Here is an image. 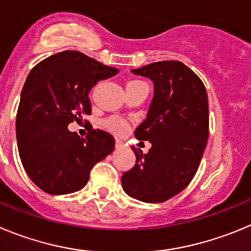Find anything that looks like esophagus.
<instances>
[{"instance_id":"esophagus-1","label":"esophagus","mask_w":251,"mask_h":251,"mask_svg":"<svg viewBox=\"0 0 251 251\" xmlns=\"http://www.w3.org/2000/svg\"><path fill=\"white\" fill-rule=\"evenodd\" d=\"M123 146H124V142L123 141H120V140H119V139L115 140V147H116V149H120V147H123Z\"/></svg>"}]
</instances>
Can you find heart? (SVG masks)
I'll return each instance as SVG.
<instances>
[{"instance_id": "heart-1", "label": "heart", "mask_w": 251, "mask_h": 251, "mask_svg": "<svg viewBox=\"0 0 251 251\" xmlns=\"http://www.w3.org/2000/svg\"><path fill=\"white\" fill-rule=\"evenodd\" d=\"M136 83H140V80H130L127 83V85ZM104 127L106 128L107 131H110L111 133H115V135H124V133L127 131V124H126L123 119L111 116V118H107L106 120L104 121Z\"/></svg>"}]
</instances>
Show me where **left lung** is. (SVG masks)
I'll list each match as a JSON object with an SVG mask.
<instances>
[{
    "label": "left lung",
    "instance_id": "8db88e82",
    "mask_svg": "<svg viewBox=\"0 0 251 251\" xmlns=\"http://www.w3.org/2000/svg\"><path fill=\"white\" fill-rule=\"evenodd\" d=\"M153 81L147 119L136 128L137 140L150 141L149 153L132 147L136 163L121 177L135 200L162 203L183 191L200 167L209 136L207 90L193 70L178 60H163L133 69Z\"/></svg>",
    "mask_w": 251,
    "mask_h": 251
}]
</instances>
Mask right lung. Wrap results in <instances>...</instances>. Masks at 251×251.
I'll return each mask as SVG.
<instances>
[{"instance_id": "add662e5", "label": "right lung", "mask_w": 251, "mask_h": 251, "mask_svg": "<svg viewBox=\"0 0 251 251\" xmlns=\"http://www.w3.org/2000/svg\"><path fill=\"white\" fill-rule=\"evenodd\" d=\"M118 72L80 51L65 50L28 74L16 118L18 152L28 177L46 193L81 189L94 166L114 151L115 140L106 131L89 125L80 137L68 125L91 114L89 91Z\"/></svg>"}]
</instances>
